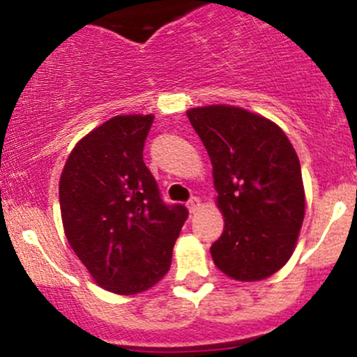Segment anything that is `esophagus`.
I'll return each mask as SVG.
<instances>
[{
  "instance_id": "34e87169",
  "label": "esophagus",
  "mask_w": 357,
  "mask_h": 357,
  "mask_svg": "<svg viewBox=\"0 0 357 357\" xmlns=\"http://www.w3.org/2000/svg\"><path fill=\"white\" fill-rule=\"evenodd\" d=\"M186 205H188L190 212H195L197 208L200 207V199H199V197H192V199L188 200V204H186Z\"/></svg>"
}]
</instances>
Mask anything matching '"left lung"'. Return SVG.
<instances>
[{"label":"left lung","instance_id":"1","mask_svg":"<svg viewBox=\"0 0 357 357\" xmlns=\"http://www.w3.org/2000/svg\"><path fill=\"white\" fill-rule=\"evenodd\" d=\"M212 162L222 235L214 264L238 282H257L290 259L304 221L301 162L268 119L229 105L186 112Z\"/></svg>","mask_w":357,"mask_h":357}]
</instances>
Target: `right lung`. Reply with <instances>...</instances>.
I'll return each instance as SVG.
<instances>
[{"label": "right lung", "instance_id": "right-lung-1", "mask_svg": "<svg viewBox=\"0 0 357 357\" xmlns=\"http://www.w3.org/2000/svg\"><path fill=\"white\" fill-rule=\"evenodd\" d=\"M153 115H117L81 139L60 178L72 250L95 282L119 295L149 290L171 268L188 208L165 204L143 146Z\"/></svg>", "mask_w": 357, "mask_h": 357}]
</instances>
